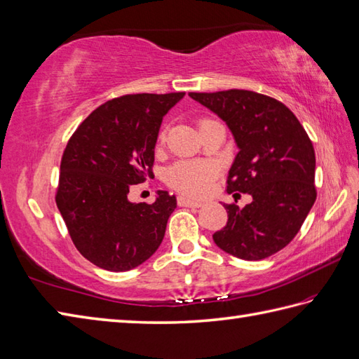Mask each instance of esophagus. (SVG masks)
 <instances>
[{
	"label": "esophagus",
	"instance_id": "1",
	"mask_svg": "<svg viewBox=\"0 0 359 359\" xmlns=\"http://www.w3.org/2000/svg\"><path fill=\"white\" fill-rule=\"evenodd\" d=\"M178 204L181 207H191V208H199L203 205V203H199V201H194L186 196H178Z\"/></svg>",
	"mask_w": 359,
	"mask_h": 359
}]
</instances>
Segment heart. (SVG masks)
I'll return each mask as SVG.
<instances>
[{
    "label": "heart",
    "instance_id": "obj_1",
    "mask_svg": "<svg viewBox=\"0 0 359 359\" xmlns=\"http://www.w3.org/2000/svg\"><path fill=\"white\" fill-rule=\"evenodd\" d=\"M212 120H201L199 128ZM164 133L160 134V142H164ZM216 165L203 160H186L173 164L168 170V184L182 195L191 198L204 196L212 187L216 177Z\"/></svg>",
    "mask_w": 359,
    "mask_h": 359
}]
</instances>
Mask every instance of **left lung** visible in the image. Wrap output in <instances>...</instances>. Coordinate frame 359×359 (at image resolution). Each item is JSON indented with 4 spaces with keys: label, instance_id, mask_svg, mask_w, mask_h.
<instances>
[{
    "label": "left lung",
    "instance_id": "left-lung-1",
    "mask_svg": "<svg viewBox=\"0 0 359 359\" xmlns=\"http://www.w3.org/2000/svg\"><path fill=\"white\" fill-rule=\"evenodd\" d=\"M189 95L225 121L239 147L226 191L252 198L245 207L224 204L229 221L213 234L215 243L243 260L276 255L295 238L317 199L311 138L292 111L268 95L247 90Z\"/></svg>",
    "mask_w": 359,
    "mask_h": 359
}]
</instances>
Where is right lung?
Wrapping results in <instances>:
<instances>
[{
	"label": "right lung",
	"instance_id": "right-lung-1",
	"mask_svg": "<svg viewBox=\"0 0 359 359\" xmlns=\"http://www.w3.org/2000/svg\"><path fill=\"white\" fill-rule=\"evenodd\" d=\"M186 93L128 94L100 104L68 140L56 205L79 252L95 266L129 271L164 238L177 198L134 204L129 189L151 178L163 117Z\"/></svg>",
	"mask_w": 359,
	"mask_h": 359
}]
</instances>
